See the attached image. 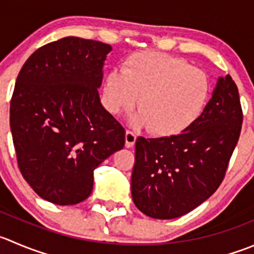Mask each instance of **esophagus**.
<instances>
[{
  "label": "esophagus",
  "instance_id": "esophagus-1",
  "mask_svg": "<svg viewBox=\"0 0 254 254\" xmlns=\"http://www.w3.org/2000/svg\"><path fill=\"white\" fill-rule=\"evenodd\" d=\"M135 141H136V135L132 131H130V130H127V132H125V146L132 147Z\"/></svg>",
  "mask_w": 254,
  "mask_h": 254
}]
</instances>
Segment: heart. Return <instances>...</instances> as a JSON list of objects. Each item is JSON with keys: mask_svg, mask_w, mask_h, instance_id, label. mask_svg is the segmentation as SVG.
Segmentation results:
<instances>
[{"mask_svg": "<svg viewBox=\"0 0 254 254\" xmlns=\"http://www.w3.org/2000/svg\"><path fill=\"white\" fill-rule=\"evenodd\" d=\"M210 97V82L202 70L180 57L160 52H137L122 72L112 70L103 85L105 108L113 114L134 108L146 129L171 136L192 125Z\"/></svg>", "mask_w": 254, "mask_h": 254, "instance_id": "obj_1", "label": "heart"}]
</instances>
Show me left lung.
<instances>
[{
	"instance_id": "obj_1",
	"label": "left lung",
	"mask_w": 254,
	"mask_h": 254,
	"mask_svg": "<svg viewBox=\"0 0 254 254\" xmlns=\"http://www.w3.org/2000/svg\"><path fill=\"white\" fill-rule=\"evenodd\" d=\"M238 88L220 77L202 114L181 134L135 142L131 196L146 216L171 220L205 202L223 181L241 129Z\"/></svg>"
}]
</instances>
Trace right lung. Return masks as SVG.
Listing matches in <instances>:
<instances>
[{
    "mask_svg": "<svg viewBox=\"0 0 254 254\" xmlns=\"http://www.w3.org/2000/svg\"><path fill=\"white\" fill-rule=\"evenodd\" d=\"M110 51L103 42L65 37L37 49L19 70L9 127L19 171L43 200L84 201L94 170L124 147V127L98 93Z\"/></svg>",
    "mask_w": 254,
    "mask_h": 254,
    "instance_id": "obj_1",
    "label": "right lung"
}]
</instances>
